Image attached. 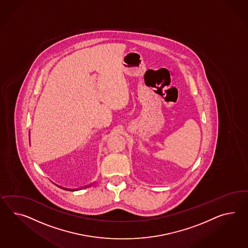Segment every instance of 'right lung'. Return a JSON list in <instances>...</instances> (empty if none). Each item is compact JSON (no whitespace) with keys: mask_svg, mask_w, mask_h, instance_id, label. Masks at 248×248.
<instances>
[{"mask_svg":"<svg viewBox=\"0 0 248 248\" xmlns=\"http://www.w3.org/2000/svg\"><path fill=\"white\" fill-rule=\"evenodd\" d=\"M73 190H74V189H73ZM71 191H73V190H71Z\"/></svg>","mask_w":248,"mask_h":248,"instance_id":"right-lung-1","label":"right lung"}]
</instances>
